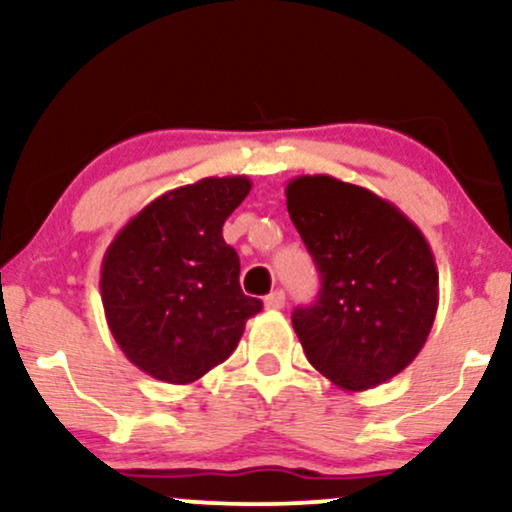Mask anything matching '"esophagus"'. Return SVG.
<instances>
[{"mask_svg": "<svg viewBox=\"0 0 512 512\" xmlns=\"http://www.w3.org/2000/svg\"><path fill=\"white\" fill-rule=\"evenodd\" d=\"M286 305V296H284V291H272L269 293L267 298H264V308L267 310H281Z\"/></svg>", "mask_w": 512, "mask_h": 512, "instance_id": "obj_1", "label": "esophagus"}]
</instances>
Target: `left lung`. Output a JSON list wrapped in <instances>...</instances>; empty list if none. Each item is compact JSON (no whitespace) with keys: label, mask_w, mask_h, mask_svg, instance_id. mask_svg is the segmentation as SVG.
I'll use <instances>...</instances> for the list:
<instances>
[{"label":"left lung","mask_w":512,"mask_h":512,"mask_svg":"<svg viewBox=\"0 0 512 512\" xmlns=\"http://www.w3.org/2000/svg\"><path fill=\"white\" fill-rule=\"evenodd\" d=\"M286 207L322 276L315 305L291 317L310 366L346 392L387 383L419 356L436 320L426 236L392 202L332 175L293 178Z\"/></svg>","instance_id":"8db88e82"}]
</instances>
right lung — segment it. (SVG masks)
Segmentation results:
<instances>
[{
    "mask_svg": "<svg viewBox=\"0 0 512 512\" xmlns=\"http://www.w3.org/2000/svg\"><path fill=\"white\" fill-rule=\"evenodd\" d=\"M248 175L202 178L156 197L117 231L101 264L105 320L117 346L151 378L190 385L233 354L262 301L240 289L223 221Z\"/></svg>",
    "mask_w": 512,
    "mask_h": 512,
    "instance_id": "right-lung-1",
    "label": "right lung"
}]
</instances>
